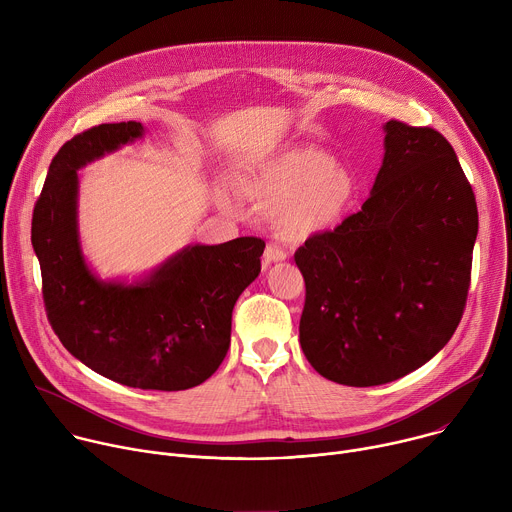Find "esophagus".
Wrapping results in <instances>:
<instances>
[{
  "label": "esophagus",
  "mask_w": 512,
  "mask_h": 512,
  "mask_svg": "<svg viewBox=\"0 0 512 512\" xmlns=\"http://www.w3.org/2000/svg\"><path fill=\"white\" fill-rule=\"evenodd\" d=\"M287 259V253L283 249H279L277 245H267L265 247V253H263V263L269 265V263H277V261H285Z\"/></svg>",
  "instance_id": "34e87169"
}]
</instances>
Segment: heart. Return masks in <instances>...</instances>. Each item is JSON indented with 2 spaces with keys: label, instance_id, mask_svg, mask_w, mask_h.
<instances>
[{
  "label": "heart",
  "instance_id": "b5f03b06",
  "mask_svg": "<svg viewBox=\"0 0 512 512\" xmlns=\"http://www.w3.org/2000/svg\"><path fill=\"white\" fill-rule=\"evenodd\" d=\"M235 190L265 208L269 227L287 241H308L338 227L354 208L360 182L312 145L285 148L233 178Z\"/></svg>",
  "mask_w": 512,
  "mask_h": 512
}]
</instances>
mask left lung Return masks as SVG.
<instances>
[{"mask_svg": "<svg viewBox=\"0 0 512 512\" xmlns=\"http://www.w3.org/2000/svg\"><path fill=\"white\" fill-rule=\"evenodd\" d=\"M476 235L474 190L450 141L431 127L387 121L367 202L294 257L306 281L300 344L308 362L348 387L419 369L462 320Z\"/></svg>", "mask_w": 512, "mask_h": 512, "instance_id": "1", "label": "left lung"}]
</instances>
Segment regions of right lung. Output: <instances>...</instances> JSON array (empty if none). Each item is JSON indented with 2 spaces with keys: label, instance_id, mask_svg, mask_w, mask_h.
Returning a JSON list of instances; mask_svg holds the SVG:
<instances>
[{
  "label": "right lung",
  "instance_id": "1",
  "mask_svg": "<svg viewBox=\"0 0 512 512\" xmlns=\"http://www.w3.org/2000/svg\"><path fill=\"white\" fill-rule=\"evenodd\" d=\"M141 135L137 121L103 123L62 145L34 206L32 245L48 322L72 356L133 389L184 391L221 367L235 302L259 275L265 243L186 247L131 285L95 277L79 245L77 170Z\"/></svg>",
  "mask_w": 512,
  "mask_h": 512
}]
</instances>
